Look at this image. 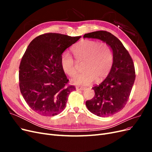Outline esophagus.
<instances>
[{"instance_id": "34e87169", "label": "esophagus", "mask_w": 152, "mask_h": 152, "mask_svg": "<svg viewBox=\"0 0 152 152\" xmlns=\"http://www.w3.org/2000/svg\"><path fill=\"white\" fill-rule=\"evenodd\" d=\"M77 90H80V91H83L85 89V87H80V86H77L76 87Z\"/></svg>"}]
</instances>
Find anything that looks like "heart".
Segmentation results:
<instances>
[{"label":"heart","mask_w":152,"mask_h":152,"mask_svg":"<svg viewBox=\"0 0 152 152\" xmlns=\"http://www.w3.org/2000/svg\"><path fill=\"white\" fill-rule=\"evenodd\" d=\"M78 61H84L82 70L71 80L74 85L86 86L103 80L108 75L113 62V53L107 43L93 40H82L72 49ZM60 65L66 75L73 77L77 72L75 62L72 55L63 52L60 56Z\"/></svg>","instance_id":"b5f03b06"}]
</instances>
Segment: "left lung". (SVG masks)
<instances>
[{
  "mask_svg": "<svg viewBox=\"0 0 152 152\" xmlns=\"http://www.w3.org/2000/svg\"><path fill=\"white\" fill-rule=\"evenodd\" d=\"M84 38L97 39L107 43L113 53V62L107 77L93 87L95 95L86 105L97 116L107 117L122 110L129 98L135 80L132 59L121 40L107 31L86 34Z\"/></svg>",
  "mask_w": 152,
  "mask_h": 152,
  "instance_id": "obj_1",
  "label": "left lung"
}]
</instances>
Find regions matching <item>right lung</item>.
Wrapping results in <instances>:
<instances>
[{
	"mask_svg": "<svg viewBox=\"0 0 152 152\" xmlns=\"http://www.w3.org/2000/svg\"><path fill=\"white\" fill-rule=\"evenodd\" d=\"M81 36L48 33L35 38L21 58L19 70L21 93L26 103L42 116H54L66 107L75 86L62 70L60 56Z\"/></svg>",
	"mask_w": 152,
	"mask_h": 152,
	"instance_id": "add662e5",
	"label": "right lung"
}]
</instances>
